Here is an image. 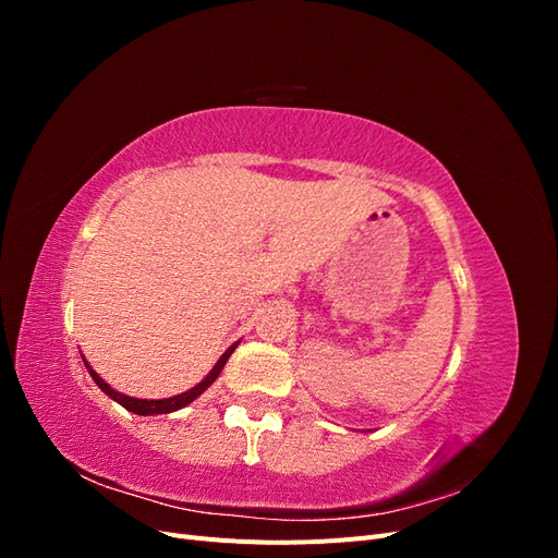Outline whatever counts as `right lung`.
I'll list each match as a JSON object with an SVG mask.
<instances>
[{
    "label": "right lung",
    "mask_w": 558,
    "mask_h": 558,
    "mask_svg": "<svg viewBox=\"0 0 558 558\" xmlns=\"http://www.w3.org/2000/svg\"><path fill=\"white\" fill-rule=\"evenodd\" d=\"M234 347L238 344H232L221 359H218V363L211 367V373L202 379L197 386H193L191 391H185V393H181V396H174V398H165V400H140V398H130V396H123V393H118V391H113V388L99 377L95 369L86 363V359H83V363H86V367H88V373H90V377L95 379V384L102 388V391L111 398V400H116L118 404H123V408L128 410V412H134V414H142V416H154V414H170V412H177V410H181V408H185V404L189 402H193L197 396H202L207 391V388L216 381V377L221 375V369H223V365H226V361L230 359V353L234 351Z\"/></svg>",
    "instance_id": "obj_1"
}]
</instances>
